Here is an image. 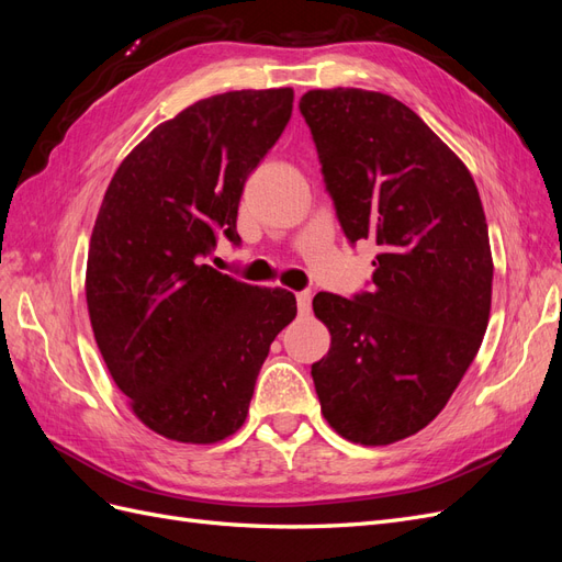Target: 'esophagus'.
I'll return each instance as SVG.
<instances>
[{
  "label": "esophagus",
  "instance_id": "1",
  "mask_svg": "<svg viewBox=\"0 0 562 562\" xmlns=\"http://www.w3.org/2000/svg\"><path fill=\"white\" fill-rule=\"evenodd\" d=\"M295 297H297L300 314H310V310H312V293L310 291H300Z\"/></svg>",
  "mask_w": 562,
  "mask_h": 562
}]
</instances>
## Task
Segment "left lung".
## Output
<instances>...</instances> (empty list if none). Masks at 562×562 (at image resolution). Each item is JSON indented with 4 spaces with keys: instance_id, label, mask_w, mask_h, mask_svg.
Returning a JSON list of instances; mask_svg holds the SVG:
<instances>
[{
    "instance_id": "obj_1",
    "label": "left lung",
    "mask_w": 562,
    "mask_h": 562,
    "mask_svg": "<svg viewBox=\"0 0 562 562\" xmlns=\"http://www.w3.org/2000/svg\"><path fill=\"white\" fill-rule=\"evenodd\" d=\"M300 112L347 239L378 246L370 293L314 297L330 330L312 366L321 413L351 443L389 446L434 422L481 349L495 269L483 203L396 98L314 89Z\"/></svg>"
}]
</instances>
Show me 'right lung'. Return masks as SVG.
<instances>
[{"label":"right lung","mask_w":562,"mask_h":562,"mask_svg":"<svg viewBox=\"0 0 562 562\" xmlns=\"http://www.w3.org/2000/svg\"><path fill=\"white\" fill-rule=\"evenodd\" d=\"M293 89L203 98L119 164L87 260L91 328L133 415L178 443L211 446L246 422L274 337L297 314L283 288L236 281L201 258L239 246L246 178L293 112Z\"/></svg>","instance_id":"1"}]
</instances>
